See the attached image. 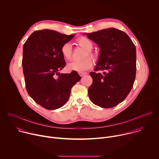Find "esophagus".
<instances>
[{"label": "esophagus", "instance_id": "34e87169", "mask_svg": "<svg viewBox=\"0 0 159 159\" xmlns=\"http://www.w3.org/2000/svg\"><path fill=\"white\" fill-rule=\"evenodd\" d=\"M87 74V72H79V75H80V76H81V77H82V76H84V75H85Z\"/></svg>", "mask_w": 159, "mask_h": 159}]
</instances>
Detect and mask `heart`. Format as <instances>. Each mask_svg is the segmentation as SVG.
Wrapping results in <instances>:
<instances>
[{"label":"heart","mask_w":159,"mask_h":159,"mask_svg":"<svg viewBox=\"0 0 159 159\" xmlns=\"http://www.w3.org/2000/svg\"><path fill=\"white\" fill-rule=\"evenodd\" d=\"M77 44L79 46L87 51L85 55V58L90 57V58H96V55L91 51L93 48V44L89 39L85 37H80L77 40ZM61 53L63 57L66 60H70L72 55V46L69 43H66L62 45L61 48ZM93 66V61L86 58L81 61L73 60L66 65V69L70 71L84 72L90 69Z\"/></svg>","instance_id":"b5f03b06"}]
</instances>
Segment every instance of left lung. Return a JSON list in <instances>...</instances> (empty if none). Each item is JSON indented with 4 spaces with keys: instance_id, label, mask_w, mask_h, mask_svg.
<instances>
[{
    "instance_id": "left-lung-1",
    "label": "left lung",
    "mask_w": 159,
    "mask_h": 159,
    "mask_svg": "<svg viewBox=\"0 0 159 159\" xmlns=\"http://www.w3.org/2000/svg\"><path fill=\"white\" fill-rule=\"evenodd\" d=\"M85 34L100 48L95 72L90 73L93 81L88 89L89 98L101 107H113L125 100L133 87L137 70L135 46L125 32L116 28Z\"/></svg>"
}]
</instances>
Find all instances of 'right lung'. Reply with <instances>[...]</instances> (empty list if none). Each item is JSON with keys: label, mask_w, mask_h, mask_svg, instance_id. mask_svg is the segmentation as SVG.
<instances>
[{"label": "right lung", "mask_w": 159, "mask_h": 159, "mask_svg": "<svg viewBox=\"0 0 159 159\" xmlns=\"http://www.w3.org/2000/svg\"><path fill=\"white\" fill-rule=\"evenodd\" d=\"M74 36L43 30L33 32L24 44L22 65L26 90L47 109L62 107L69 100L72 87L81 79L76 71L59 74L66 65L61 48Z\"/></svg>", "instance_id": "1"}]
</instances>
